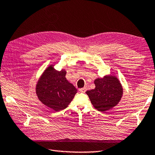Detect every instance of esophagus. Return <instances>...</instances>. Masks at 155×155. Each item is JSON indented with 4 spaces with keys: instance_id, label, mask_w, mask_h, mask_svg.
I'll list each match as a JSON object with an SVG mask.
<instances>
[{
    "instance_id": "1",
    "label": "esophagus",
    "mask_w": 155,
    "mask_h": 155,
    "mask_svg": "<svg viewBox=\"0 0 155 155\" xmlns=\"http://www.w3.org/2000/svg\"><path fill=\"white\" fill-rule=\"evenodd\" d=\"M87 91V87H83V88H81L79 89V91L80 92H82V93H85Z\"/></svg>"
}]
</instances>
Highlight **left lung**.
I'll list each match as a JSON object with an SVG mask.
<instances>
[{
    "mask_svg": "<svg viewBox=\"0 0 155 155\" xmlns=\"http://www.w3.org/2000/svg\"><path fill=\"white\" fill-rule=\"evenodd\" d=\"M94 83L95 88L86 94L95 109L105 112L117 105L122 97L123 87L117 77L105 76L95 79Z\"/></svg>",
    "mask_w": 155,
    "mask_h": 155,
    "instance_id": "8db88e82",
    "label": "left lung"
}]
</instances>
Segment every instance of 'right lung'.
<instances>
[{
    "label": "right lung",
    "instance_id": "add662e5",
    "mask_svg": "<svg viewBox=\"0 0 155 155\" xmlns=\"http://www.w3.org/2000/svg\"><path fill=\"white\" fill-rule=\"evenodd\" d=\"M66 72L57 71L51 66L38 80L36 92L39 100L55 111L65 109L71 102L77 89L66 78Z\"/></svg>",
    "mask_w": 155,
    "mask_h": 155
}]
</instances>
